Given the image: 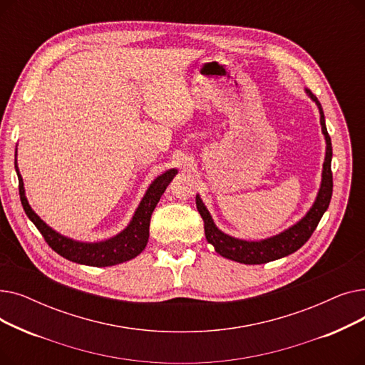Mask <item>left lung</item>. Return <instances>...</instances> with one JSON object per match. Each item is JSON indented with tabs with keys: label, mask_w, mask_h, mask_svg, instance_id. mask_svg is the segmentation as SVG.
<instances>
[{
	"label": "left lung",
	"mask_w": 365,
	"mask_h": 365,
	"mask_svg": "<svg viewBox=\"0 0 365 365\" xmlns=\"http://www.w3.org/2000/svg\"><path fill=\"white\" fill-rule=\"evenodd\" d=\"M306 93H308L309 98L317 103V106L319 109L321 128H322V134L325 138V143H327L321 187H319L318 197H317L312 208L308 213H306V216L302 220H299L296 225H293L292 227L287 229V231H284L275 237L262 240V241H244V240L232 238V237L223 234L222 231H219L212 216H210L208 210L202 204L200 195H197V208L204 220L205 238L210 244L215 247V250L220 256L244 263V264H260V263H267V262H272V260L289 256V255L297 252L299 248L311 238L322 215L325 213V210L329 208L331 194H333L331 139L329 136L327 127H325L324 112H322L321 103L317 99V96L309 88H306Z\"/></svg>",
	"instance_id": "8db88e82"
}]
</instances>
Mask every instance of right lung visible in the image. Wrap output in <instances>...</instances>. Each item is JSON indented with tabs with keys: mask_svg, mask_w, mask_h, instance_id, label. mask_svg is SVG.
<instances>
[{
	"mask_svg": "<svg viewBox=\"0 0 365 365\" xmlns=\"http://www.w3.org/2000/svg\"><path fill=\"white\" fill-rule=\"evenodd\" d=\"M14 167H16L17 179H19V195H21L25 213L36 226L38 231L41 232L46 242L57 255H61L62 257L71 262L87 264V266H98V267L127 262L130 259H134L145 250L148 238H149V223H150L153 208H155L161 195L164 194L165 187L178 173V170L171 168L150 183L130 225L121 234L101 242H80L57 234L34 213V210L31 208L25 197L24 180H22L21 173H19L16 160H14Z\"/></svg>",
	"mask_w": 365,
	"mask_h": 365,
	"instance_id": "right-lung-1",
	"label": "right lung"
}]
</instances>
